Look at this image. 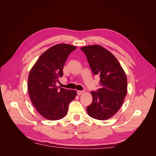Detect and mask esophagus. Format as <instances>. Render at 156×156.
<instances>
[{
	"instance_id": "34e87169",
	"label": "esophagus",
	"mask_w": 156,
	"mask_h": 156,
	"mask_svg": "<svg viewBox=\"0 0 156 156\" xmlns=\"http://www.w3.org/2000/svg\"><path fill=\"white\" fill-rule=\"evenodd\" d=\"M77 94L78 95H81V94H83L84 92V91H83V90H77Z\"/></svg>"
}]
</instances>
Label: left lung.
Instances as JSON below:
<instances>
[{"instance_id": "8db88e82", "label": "left lung", "mask_w": 156, "mask_h": 156, "mask_svg": "<svg viewBox=\"0 0 156 156\" xmlns=\"http://www.w3.org/2000/svg\"><path fill=\"white\" fill-rule=\"evenodd\" d=\"M81 49L86 55L94 75L100 77V88L90 92L92 102L87 107V112L94 119L107 120L123 104L127 92L126 75L115 56L102 46L88 45Z\"/></svg>"}]
</instances>
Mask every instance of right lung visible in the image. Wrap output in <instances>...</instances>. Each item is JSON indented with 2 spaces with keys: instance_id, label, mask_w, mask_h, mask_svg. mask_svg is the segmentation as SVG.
<instances>
[{
  "instance_id": "right-lung-1",
  "label": "right lung",
  "mask_w": 156,
  "mask_h": 156,
  "mask_svg": "<svg viewBox=\"0 0 156 156\" xmlns=\"http://www.w3.org/2000/svg\"><path fill=\"white\" fill-rule=\"evenodd\" d=\"M77 48L66 44L51 47L41 54L31 68L28 79V92L37 111L49 120L62 119L66 115L69 103L77 91L56 87L62 77L68 55Z\"/></svg>"
}]
</instances>
